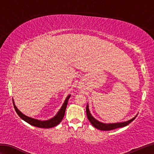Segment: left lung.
Masks as SVG:
<instances>
[{"mask_svg": "<svg viewBox=\"0 0 154 154\" xmlns=\"http://www.w3.org/2000/svg\"><path fill=\"white\" fill-rule=\"evenodd\" d=\"M86 112H87V116L88 119H89V122L92 124V125L97 129L100 130H104V131L114 130V129L126 126L128 125V124H129L130 122H132L136 117V116L135 117H134L133 119H130L128 121H126V122L112 123V124H105V123H103V122H99V121H98L97 119H94V118L92 115H91V114L89 109V105H88V104H87V107H86Z\"/></svg>", "mask_w": 154, "mask_h": 154, "instance_id": "1", "label": "left lung"}]
</instances>
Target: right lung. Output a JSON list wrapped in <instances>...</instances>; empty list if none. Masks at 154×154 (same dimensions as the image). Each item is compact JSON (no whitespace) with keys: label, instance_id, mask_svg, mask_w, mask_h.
<instances>
[{"label":"right lung","instance_id":"1","mask_svg":"<svg viewBox=\"0 0 154 154\" xmlns=\"http://www.w3.org/2000/svg\"><path fill=\"white\" fill-rule=\"evenodd\" d=\"M70 97H71V94L70 95L67 96L66 99L65 100L64 103L63 104V105H62L60 110H59V112H57L56 115L52 118V119L48 120H39L32 119V118L28 117L27 116L24 115V114H22L20 111L17 109V107H16L14 104V100H13V104H14V107L16 113L18 114V115L20 117L22 120H24L28 124H30L31 125L35 127L43 128H50L57 126V124H59L61 122V121L62 120V119H63V118L64 117V115H65V110H66L68 100L69 99Z\"/></svg>","mask_w":154,"mask_h":154}]
</instances>
